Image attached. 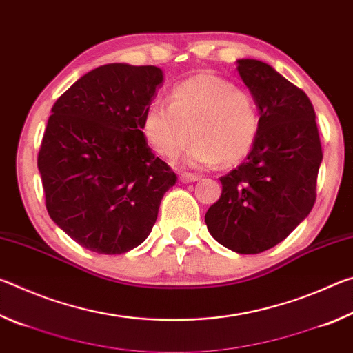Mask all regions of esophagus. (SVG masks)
Segmentation results:
<instances>
[{"mask_svg":"<svg viewBox=\"0 0 353 353\" xmlns=\"http://www.w3.org/2000/svg\"><path fill=\"white\" fill-rule=\"evenodd\" d=\"M179 177H181V181L183 183H190V182H196L199 179L198 174H193V172H181L179 174Z\"/></svg>","mask_w":353,"mask_h":353,"instance_id":"1","label":"esophagus"}]
</instances>
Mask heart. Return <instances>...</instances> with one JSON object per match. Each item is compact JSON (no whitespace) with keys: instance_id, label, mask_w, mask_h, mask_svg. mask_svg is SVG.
Segmentation results:
<instances>
[{"instance_id":"b5f03b06","label":"heart","mask_w":353,"mask_h":353,"mask_svg":"<svg viewBox=\"0 0 353 353\" xmlns=\"http://www.w3.org/2000/svg\"><path fill=\"white\" fill-rule=\"evenodd\" d=\"M146 141L163 159H174L194 137L185 163L232 166L243 162L260 132V112L252 94L210 73L176 83L170 105L149 104L141 117Z\"/></svg>"}]
</instances>
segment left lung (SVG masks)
<instances>
[{
    "label": "left lung",
    "mask_w": 353,
    "mask_h": 353,
    "mask_svg": "<svg viewBox=\"0 0 353 353\" xmlns=\"http://www.w3.org/2000/svg\"><path fill=\"white\" fill-rule=\"evenodd\" d=\"M238 73L260 112V132L243 162L219 179L208 208L210 235L238 254H260L283 241L312 212L322 162L312 101L271 65L240 59Z\"/></svg>",
    "instance_id": "8db88e82"
}]
</instances>
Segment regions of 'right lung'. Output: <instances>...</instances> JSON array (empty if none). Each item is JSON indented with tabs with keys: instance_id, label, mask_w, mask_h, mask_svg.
I'll list each match as a JSON object with an SVG mask.
<instances>
[{
	"instance_id": "add662e5",
	"label": "right lung",
	"mask_w": 353,
	"mask_h": 353,
	"mask_svg": "<svg viewBox=\"0 0 353 353\" xmlns=\"http://www.w3.org/2000/svg\"><path fill=\"white\" fill-rule=\"evenodd\" d=\"M162 82L163 71L152 65L109 63L52 105L37 159L46 210L82 248L115 255L140 246L176 183L141 130Z\"/></svg>"
}]
</instances>
